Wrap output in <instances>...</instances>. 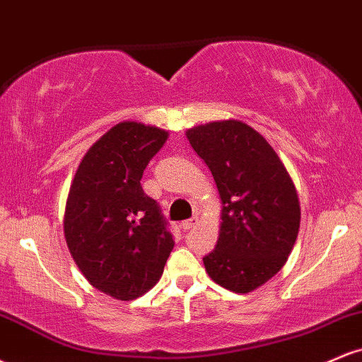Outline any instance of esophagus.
<instances>
[{
	"instance_id": "esophagus-1",
	"label": "esophagus",
	"mask_w": 362,
	"mask_h": 362,
	"mask_svg": "<svg viewBox=\"0 0 362 362\" xmlns=\"http://www.w3.org/2000/svg\"><path fill=\"white\" fill-rule=\"evenodd\" d=\"M195 224H197V218H192V219H187V221H182L180 228L184 231H189V230H192Z\"/></svg>"
}]
</instances>
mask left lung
<instances>
[{
    "instance_id": "obj_1",
    "label": "left lung",
    "mask_w": 362,
    "mask_h": 362,
    "mask_svg": "<svg viewBox=\"0 0 362 362\" xmlns=\"http://www.w3.org/2000/svg\"><path fill=\"white\" fill-rule=\"evenodd\" d=\"M213 173L221 199L216 248L204 262L216 284L252 293L284 267L300 231L296 187L267 139L236 119L185 132Z\"/></svg>"
}]
</instances>
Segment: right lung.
<instances>
[{
	"label": "right lung",
	"instance_id": "right-lung-1",
	"mask_svg": "<svg viewBox=\"0 0 362 362\" xmlns=\"http://www.w3.org/2000/svg\"><path fill=\"white\" fill-rule=\"evenodd\" d=\"M167 139L168 131L156 126L115 124L86 151L69 187V253L85 279L115 300L148 293L173 248L160 207L141 187L144 168Z\"/></svg>",
	"mask_w": 362,
	"mask_h": 362
}]
</instances>
